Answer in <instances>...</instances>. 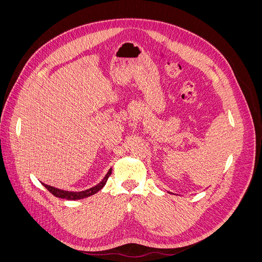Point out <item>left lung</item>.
<instances>
[{
	"mask_svg": "<svg viewBox=\"0 0 262 262\" xmlns=\"http://www.w3.org/2000/svg\"><path fill=\"white\" fill-rule=\"evenodd\" d=\"M169 193H171V192H169Z\"/></svg>",
	"mask_w": 262,
	"mask_h": 262,
	"instance_id": "obj_1",
	"label": "left lung"
}]
</instances>
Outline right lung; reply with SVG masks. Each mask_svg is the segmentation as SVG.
Returning <instances> with one entry per match:
<instances>
[{
    "label": "right lung",
    "mask_w": 262,
    "mask_h": 262,
    "mask_svg": "<svg viewBox=\"0 0 262 262\" xmlns=\"http://www.w3.org/2000/svg\"><path fill=\"white\" fill-rule=\"evenodd\" d=\"M112 170H113V168H110L107 171L105 177L102 178L101 181L98 182L96 186H94L90 189L82 190V191H69V190H63V189L55 188V187H52V186H49V185H46V184H43V182H41V184L43 185V187L46 189H48L54 196L61 198V199H67V200H80V199H84V198H87V196L95 194L96 192H98L100 189L104 188V186L106 185V182H107L108 177L112 175Z\"/></svg>",
    "instance_id": "add662e5"
}]
</instances>
